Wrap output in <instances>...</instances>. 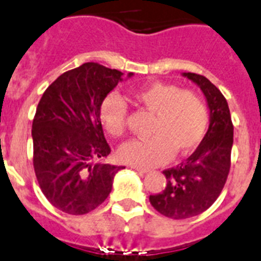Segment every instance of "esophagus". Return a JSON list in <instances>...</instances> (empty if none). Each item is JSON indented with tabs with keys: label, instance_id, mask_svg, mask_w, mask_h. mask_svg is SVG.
<instances>
[{
	"label": "esophagus",
	"instance_id": "34e87169",
	"mask_svg": "<svg viewBox=\"0 0 261 261\" xmlns=\"http://www.w3.org/2000/svg\"><path fill=\"white\" fill-rule=\"evenodd\" d=\"M132 169H135L136 171H139L140 174H145V173H148L149 171V169L141 168V166H132Z\"/></svg>",
	"mask_w": 261,
	"mask_h": 261
}]
</instances>
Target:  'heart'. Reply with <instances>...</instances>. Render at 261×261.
Here are the masks:
<instances>
[{
	"label": "heart",
	"mask_w": 261,
	"mask_h": 261,
	"mask_svg": "<svg viewBox=\"0 0 261 261\" xmlns=\"http://www.w3.org/2000/svg\"><path fill=\"white\" fill-rule=\"evenodd\" d=\"M137 106L154 113L148 140H133L119 149V158L135 166L165 164L174 154L197 148L208 126V108L203 97L178 86L154 82L132 92ZM100 120L107 132L121 137L126 130L125 103L109 95L100 107Z\"/></svg>",
	"instance_id": "heart-1"
}]
</instances>
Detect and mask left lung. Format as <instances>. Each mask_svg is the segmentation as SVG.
<instances>
[{
  "instance_id": "left-lung-1",
  "label": "left lung",
  "mask_w": 261,
  "mask_h": 261,
  "mask_svg": "<svg viewBox=\"0 0 261 261\" xmlns=\"http://www.w3.org/2000/svg\"><path fill=\"white\" fill-rule=\"evenodd\" d=\"M200 87L210 108V126L186 162L164 170V191L149 200L160 214L171 219H186L206 211L217 200L230 173L233 125L226 97L207 77L185 72Z\"/></svg>"
}]
</instances>
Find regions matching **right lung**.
I'll use <instances>...</instances> for the list:
<instances>
[{
	"label": "right lung",
	"instance_id": "add662e5",
	"mask_svg": "<svg viewBox=\"0 0 261 261\" xmlns=\"http://www.w3.org/2000/svg\"><path fill=\"white\" fill-rule=\"evenodd\" d=\"M121 75L88 62L62 73L38 103L31 129L35 177L44 197L63 213L83 215L95 210L122 169L99 162L111 153L100 107Z\"/></svg>",
	"mask_w": 261,
	"mask_h": 261
}]
</instances>
